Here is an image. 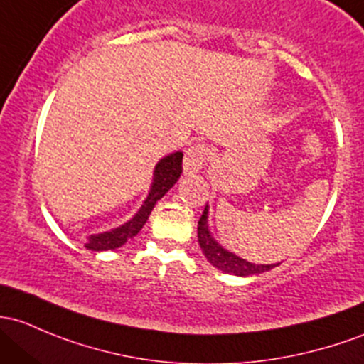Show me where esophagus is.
<instances>
[{"label":"esophagus","mask_w":364,"mask_h":364,"mask_svg":"<svg viewBox=\"0 0 364 364\" xmlns=\"http://www.w3.org/2000/svg\"><path fill=\"white\" fill-rule=\"evenodd\" d=\"M205 159H208V150L204 144H193L185 151V160H183V169L186 174H195L202 169Z\"/></svg>","instance_id":"34e87169"}]
</instances>
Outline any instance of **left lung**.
<instances>
[{"instance_id":"1","label":"left lung","mask_w":364,"mask_h":364,"mask_svg":"<svg viewBox=\"0 0 364 364\" xmlns=\"http://www.w3.org/2000/svg\"><path fill=\"white\" fill-rule=\"evenodd\" d=\"M208 213L209 208L205 205L204 213H202L200 220H198V244H200L202 252L205 255L208 262L211 263L213 267H216L218 270H223L225 274H233V275H240V277H246V275H255V274H262L267 272V270H272L274 267H277L279 263L275 265H256V263L247 262V259L239 258L237 255H233L228 250H225L223 246L214 240V237L209 232V225H208Z\"/></svg>"}]
</instances>
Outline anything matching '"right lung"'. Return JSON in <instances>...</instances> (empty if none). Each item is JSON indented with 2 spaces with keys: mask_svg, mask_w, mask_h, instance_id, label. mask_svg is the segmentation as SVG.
I'll return each mask as SVG.
<instances>
[{
  "mask_svg": "<svg viewBox=\"0 0 364 364\" xmlns=\"http://www.w3.org/2000/svg\"><path fill=\"white\" fill-rule=\"evenodd\" d=\"M183 153L174 151L171 155L164 156L159 164L155 166L153 171V183L150 193H148L146 200L143 202L139 211L136 213V216L132 220H129L127 223H124L122 227L113 228L109 232L102 233H94L89 237L85 247L90 251H108V250H117V247L124 246L127 240L134 239V237L139 233L141 228L146 223L148 216L155 208L156 200L164 197L169 190L174 186V183L178 181L179 176L183 172Z\"/></svg>",
  "mask_w": 364,
  "mask_h": 364,
  "instance_id": "add662e5",
  "label": "right lung"
}]
</instances>
